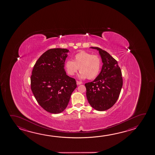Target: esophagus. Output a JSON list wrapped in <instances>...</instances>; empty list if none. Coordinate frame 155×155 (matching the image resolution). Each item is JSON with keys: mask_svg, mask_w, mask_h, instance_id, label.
<instances>
[{"mask_svg": "<svg viewBox=\"0 0 155 155\" xmlns=\"http://www.w3.org/2000/svg\"><path fill=\"white\" fill-rule=\"evenodd\" d=\"M77 84V85H81V84H82V83H81V81H76Z\"/></svg>", "mask_w": 155, "mask_h": 155, "instance_id": "obj_1", "label": "esophagus"}]
</instances>
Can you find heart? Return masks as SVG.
Returning <instances> with one entry per match:
<instances>
[{
    "label": "heart",
    "instance_id": "1",
    "mask_svg": "<svg viewBox=\"0 0 155 155\" xmlns=\"http://www.w3.org/2000/svg\"><path fill=\"white\" fill-rule=\"evenodd\" d=\"M101 68L100 58L96 55L81 51L74 55L73 61L65 63V68L68 75L72 76L79 70L78 78L81 79H94L97 77Z\"/></svg>",
    "mask_w": 155,
    "mask_h": 155
}]
</instances>
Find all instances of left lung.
Wrapping results in <instances>:
<instances>
[{"label":"left lung","mask_w":155,"mask_h":155,"mask_svg":"<svg viewBox=\"0 0 155 155\" xmlns=\"http://www.w3.org/2000/svg\"><path fill=\"white\" fill-rule=\"evenodd\" d=\"M90 48L98 51L103 65L98 76L85 84L87 99L95 110L104 111L110 108L119 98L123 83L121 71L117 60L108 52L98 47Z\"/></svg>","instance_id":"obj_1"}]
</instances>
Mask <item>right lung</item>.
Instances as JSON below:
<instances>
[{"mask_svg": "<svg viewBox=\"0 0 155 155\" xmlns=\"http://www.w3.org/2000/svg\"><path fill=\"white\" fill-rule=\"evenodd\" d=\"M68 49L53 48L37 60L31 76V89L41 107L52 114L63 112L77 87L76 81L65 71Z\"/></svg>", "mask_w": 155, "mask_h": 155, "instance_id": "add662e5", "label": "right lung"}]
</instances>
